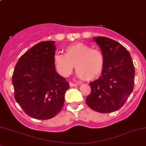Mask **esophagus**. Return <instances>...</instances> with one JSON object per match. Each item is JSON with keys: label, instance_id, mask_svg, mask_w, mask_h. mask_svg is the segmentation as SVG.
<instances>
[{"label": "esophagus", "instance_id": "obj_1", "mask_svg": "<svg viewBox=\"0 0 146 146\" xmlns=\"http://www.w3.org/2000/svg\"><path fill=\"white\" fill-rule=\"evenodd\" d=\"M78 84H76V83H72V82H70V86L71 87H74V86H77Z\"/></svg>", "mask_w": 146, "mask_h": 146}]
</instances>
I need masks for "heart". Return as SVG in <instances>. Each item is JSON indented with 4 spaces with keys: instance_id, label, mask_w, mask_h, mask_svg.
<instances>
[{
    "instance_id": "obj_1",
    "label": "heart",
    "mask_w": 146,
    "mask_h": 146,
    "mask_svg": "<svg viewBox=\"0 0 146 146\" xmlns=\"http://www.w3.org/2000/svg\"><path fill=\"white\" fill-rule=\"evenodd\" d=\"M64 55L57 53L53 62L57 72L62 76L71 74L74 66L79 78L92 81L101 74L105 65L104 55L98 48H91L83 43H76L64 48Z\"/></svg>"
}]
</instances>
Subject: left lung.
<instances>
[{"mask_svg":"<svg viewBox=\"0 0 146 146\" xmlns=\"http://www.w3.org/2000/svg\"><path fill=\"white\" fill-rule=\"evenodd\" d=\"M94 38L104 55L105 65L100 77L89 83L91 92L86 102L93 110L108 113L120 109L133 91L134 65L129 51L117 41Z\"/></svg>","mask_w":146,"mask_h":146,"instance_id":"left-lung-1","label":"left lung"}]
</instances>
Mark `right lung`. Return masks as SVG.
Here are the masks:
<instances>
[{"label":"right lung","mask_w":146,"mask_h":146,"mask_svg":"<svg viewBox=\"0 0 146 146\" xmlns=\"http://www.w3.org/2000/svg\"><path fill=\"white\" fill-rule=\"evenodd\" d=\"M55 41H42L24 53L13 74L15 98L25 113L46 120L58 115L70 88L65 79L55 71Z\"/></svg>","instance_id":"obj_1"}]
</instances>
